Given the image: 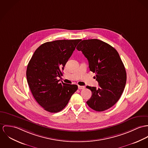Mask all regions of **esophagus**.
I'll use <instances>...</instances> for the list:
<instances>
[{"label": "esophagus", "mask_w": 148, "mask_h": 148, "mask_svg": "<svg viewBox=\"0 0 148 148\" xmlns=\"http://www.w3.org/2000/svg\"><path fill=\"white\" fill-rule=\"evenodd\" d=\"M85 88L84 86H78V88L79 90H82V89H84Z\"/></svg>", "instance_id": "1"}]
</instances>
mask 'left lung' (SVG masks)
<instances>
[{
    "label": "left lung",
    "mask_w": 148,
    "mask_h": 148,
    "mask_svg": "<svg viewBox=\"0 0 148 148\" xmlns=\"http://www.w3.org/2000/svg\"><path fill=\"white\" fill-rule=\"evenodd\" d=\"M77 49L88 60L90 71L95 73L99 88L86 86L92 92L87 105L96 111H104L112 107L124 90L127 74L120 56L112 46L98 39L84 40Z\"/></svg>",
    "instance_id": "1"
}]
</instances>
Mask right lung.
Here are the masks:
<instances>
[{
    "instance_id": "obj_1",
    "label": "right lung",
    "mask_w": 148,
    "mask_h": 148,
    "mask_svg": "<svg viewBox=\"0 0 148 148\" xmlns=\"http://www.w3.org/2000/svg\"><path fill=\"white\" fill-rule=\"evenodd\" d=\"M81 41L61 40L45 42L35 50L27 69V79L34 98L43 108L51 113L62 110L78 86L57 78L62 70L77 44Z\"/></svg>"
}]
</instances>
